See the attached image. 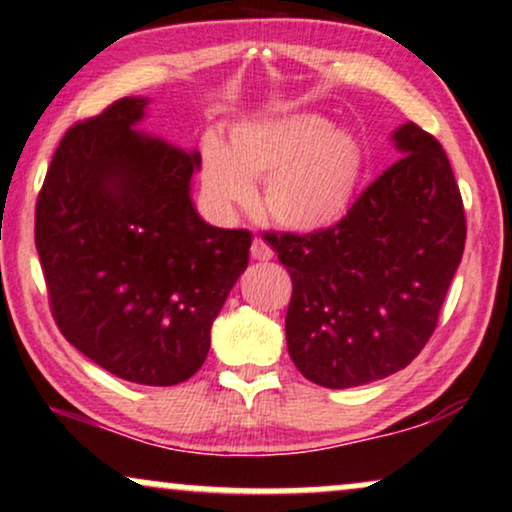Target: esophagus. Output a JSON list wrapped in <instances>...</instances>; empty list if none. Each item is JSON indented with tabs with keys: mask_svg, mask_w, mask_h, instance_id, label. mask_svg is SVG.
Segmentation results:
<instances>
[{
	"mask_svg": "<svg viewBox=\"0 0 512 512\" xmlns=\"http://www.w3.org/2000/svg\"><path fill=\"white\" fill-rule=\"evenodd\" d=\"M251 256H254L256 261H270V258L275 256V251L270 249L268 242H263L261 237H256L254 244H251Z\"/></svg>",
	"mask_w": 512,
	"mask_h": 512,
	"instance_id": "obj_1",
	"label": "esophagus"
}]
</instances>
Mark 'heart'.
Masks as SVG:
<instances>
[{"label":"heart","instance_id":"obj_1","mask_svg":"<svg viewBox=\"0 0 512 512\" xmlns=\"http://www.w3.org/2000/svg\"><path fill=\"white\" fill-rule=\"evenodd\" d=\"M363 178L361 142L315 113L246 121L227 149L208 142L201 182L218 213L249 206L263 180V211L294 232H320L351 211Z\"/></svg>","mask_w":512,"mask_h":512}]
</instances>
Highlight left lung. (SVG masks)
<instances>
[{
  "instance_id": "8db88e82",
  "label": "left lung",
  "mask_w": 512,
  "mask_h": 512,
  "mask_svg": "<svg viewBox=\"0 0 512 512\" xmlns=\"http://www.w3.org/2000/svg\"><path fill=\"white\" fill-rule=\"evenodd\" d=\"M389 140L401 159L344 220L313 235H266L294 282L289 356L327 389L406 368L432 337L463 258V199L446 151L410 121Z\"/></svg>"
}]
</instances>
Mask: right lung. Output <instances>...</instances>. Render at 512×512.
I'll return each instance as SVG.
<instances>
[{"mask_svg": "<svg viewBox=\"0 0 512 512\" xmlns=\"http://www.w3.org/2000/svg\"><path fill=\"white\" fill-rule=\"evenodd\" d=\"M147 106L123 97L66 132L37 199L35 244L63 337L121 380L173 387L204 365L251 235L199 216V151L144 132Z\"/></svg>", "mask_w": 512, "mask_h": 512, "instance_id": "obj_1", "label": "right lung"}]
</instances>
